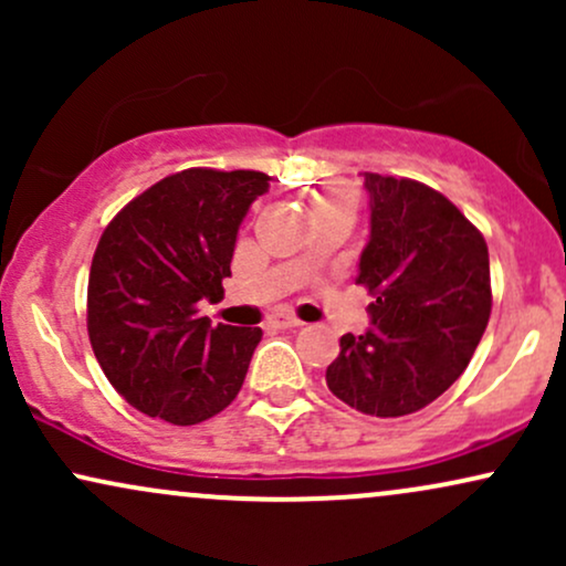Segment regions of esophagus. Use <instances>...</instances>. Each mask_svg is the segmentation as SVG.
Here are the masks:
<instances>
[{
	"label": "esophagus",
	"instance_id": "esophagus-1",
	"mask_svg": "<svg viewBox=\"0 0 566 566\" xmlns=\"http://www.w3.org/2000/svg\"><path fill=\"white\" fill-rule=\"evenodd\" d=\"M271 327H276V329H292V327H303V322L301 319H295V316H287V314H282V316H274V319L269 322Z\"/></svg>",
	"mask_w": 566,
	"mask_h": 566
}]
</instances>
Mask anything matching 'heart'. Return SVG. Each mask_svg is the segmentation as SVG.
<instances>
[{
    "label": "heart",
    "instance_id": "1",
    "mask_svg": "<svg viewBox=\"0 0 566 566\" xmlns=\"http://www.w3.org/2000/svg\"><path fill=\"white\" fill-rule=\"evenodd\" d=\"M337 201H346V193H340V191H333V193H322V197H319V210H322V207L337 205Z\"/></svg>",
    "mask_w": 566,
    "mask_h": 566
}]
</instances>
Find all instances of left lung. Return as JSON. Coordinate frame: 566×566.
<instances>
[{
	"instance_id": "8db88e82",
	"label": "left lung",
	"mask_w": 566,
	"mask_h": 566,
	"mask_svg": "<svg viewBox=\"0 0 566 566\" xmlns=\"http://www.w3.org/2000/svg\"><path fill=\"white\" fill-rule=\"evenodd\" d=\"M369 242L359 276L373 295L365 335H343L327 367L337 399L375 418L431 405L469 367L492 311L484 237L444 193L365 172Z\"/></svg>"
}]
</instances>
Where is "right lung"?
Returning a JSON list of instances; mask_svg holds the SVG:
<instances>
[{"label":"right lung","mask_w":566,"mask_h":566,"mask_svg":"<svg viewBox=\"0 0 566 566\" xmlns=\"http://www.w3.org/2000/svg\"><path fill=\"white\" fill-rule=\"evenodd\" d=\"M269 175L175 172L103 231L90 265L87 333L112 386L148 418L193 426L237 399L261 327H212L239 226Z\"/></svg>","instance_id":"add662e5"}]
</instances>
